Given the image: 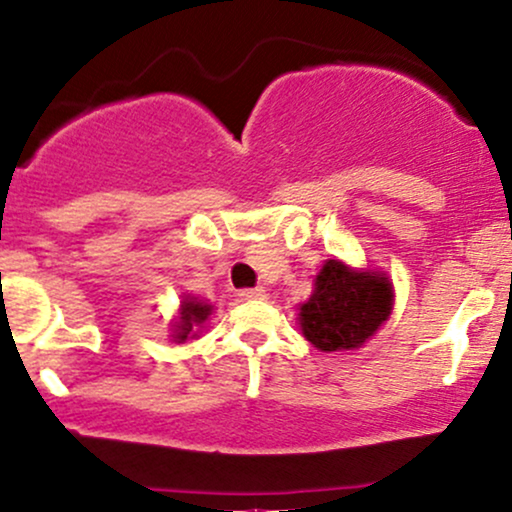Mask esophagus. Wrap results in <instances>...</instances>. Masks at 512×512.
I'll list each match as a JSON object with an SVG mask.
<instances>
[{"label": "esophagus", "instance_id": "obj_1", "mask_svg": "<svg viewBox=\"0 0 512 512\" xmlns=\"http://www.w3.org/2000/svg\"><path fill=\"white\" fill-rule=\"evenodd\" d=\"M238 296H240V301H257V298H267V293L257 286V289H240Z\"/></svg>", "mask_w": 512, "mask_h": 512}]
</instances>
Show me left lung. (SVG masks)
Wrapping results in <instances>:
<instances>
[{
    "label": "left lung",
    "mask_w": 512,
    "mask_h": 512,
    "mask_svg": "<svg viewBox=\"0 0 512 512\" xmlns=\"http://www.w3.org/2000/svg\"><path fill=\"white\" fill-rule=\"evenodd\" d=\"M395 291L383 272L349 267L342 260H327L315 276V291L301 305L298 322L303 337L315 349H358L390 317Z\"/></svg>",
    "instance_id": "1"
}]
</instances>
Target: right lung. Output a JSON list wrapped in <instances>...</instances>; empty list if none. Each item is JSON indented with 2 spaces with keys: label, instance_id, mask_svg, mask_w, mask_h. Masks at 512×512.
<instances>
[{
  "label": "right lung",
  "instance_id": "right-lung-1",
  "mask_svg": "<svg viewBox=\"0 0 512 512\" xmlns=\"http://www.w3.org/2000/svg\"><path fill=\"white\" fill-rule=\"evenodd\" d=\"M211 310H214V305L197 301V298H192V296L182 298L180 317H178V322L173 325V339H175V342H185V339L197 337V334H199L197 327H202L204 322H207Z\"/></svg>",
  "mask_w": 512,
  "mask_h": 512
}]
</instances>
